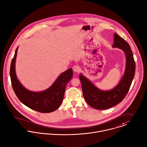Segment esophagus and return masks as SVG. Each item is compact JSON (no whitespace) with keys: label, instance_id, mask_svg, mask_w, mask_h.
<instances>
[{"label":"esophagus","instance_id":"esophagus-1","mask_svg":"<svg viewBox=\"0 0 147 147\" xmlns=\"http://www.w3.org/2000/svg\"><path fill=\"white\" fill-rule=\"evenodd\" d=\"M73 69L75 72H79L80 71V67L78 65H74L73 66Z\"/></svg>","mask_w":147,"mask_h":147}]
</instances>
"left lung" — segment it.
Segmentation results:
<instances>
[{"label": "left lung", "mask_w": 147, "mask_h": 147, "mask_svg": "<svg viewBox=\"0 0 147 147\" xmlns=\"http://www.w3.org/2000/svg\"><path fill=\"white\" fill-rule=\"evenodd\" d=\"M114 36L113 47L123 50L126 57L125 74L117 86L110 91H102L81 74L79 76L84 98L90 106L96 109H107L121 102L129 91L135 75V62L129 45L117 33H114Z\"/></svg>", "instance_id": "left-lung-1"}]
</instances>
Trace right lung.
<instances>
[{
    "mask_svg": "<svg viewBox=\"0 0 147 147\" xmlns=\"http://www.w3.org/2000/svg\"><path fill=\"white\" fill-rule=\"evenodd\" d=\"M18 47L15 51L10 67L11 84L17 97L25 105L40 113L52 112L60 106L63 100L66 84L73 77L70 68L61 73L54 83L46 90L33 92L24 88L18 81L15 71V61Z\"/></svg>",
    "mask_w": 147,
    "mask_h": 147,
    "instance_id": "right-lung-1",
    "label": "right lung"
}]
</instances>
